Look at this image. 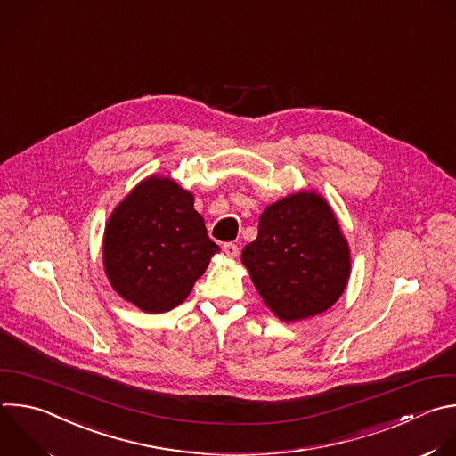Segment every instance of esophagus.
I'll list each match as a JSON object with an SVG mask.
<instances>
[{
	"instance_id": "1",
	"label": "esophagus",
	"mask_w": 456,
	"mask_h": 456,
	"mask_svg": "<svg viewBox=\"0 0 456 456\" xmlns=\"http://www.w3.org/2000/svg\"><path fill=\"white\" fill-rule=\"evenodd\" d=\"M224 252H225L229 257H236L238 252H240V248H238L236 243H224Z\"/></svg>"
}]
</instances>
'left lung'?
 Masks as SVG:
<instances>
[{"label":"left lung","instance_id":"obj_1","mask_svg":"<svg viewBox=\"0 0 456 456\" xmlns=\"http://www.w3.org/2000/svg\"><path fill=\"white\" fill-rule=\"evenodd\" d=\"M241 261L265 305L284 322L315 317L344 293L351 256L328 202L295 193L259 216L257 238Z\"/></svg>","mask_w":456,"mask_h":456}]
</instances>
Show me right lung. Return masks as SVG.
Returning <instances> with one entry per match:
<instances>
[{"label":"right lung","mask_w":456,"mask_h":456,"mask_svg":"<svg viewBox=\"0 0 456 456\" xmlns=\"http://www.w3.org/2000/svg\"><path fill=\"white\" fill-rule=\"evenodd\" d=\"M216 250L193 209V195L163 177L135 186L110 215L103 236L112 288L148 314L179 306Z\"/></svg>","instance_id":"add662e5"}]
</instances>
